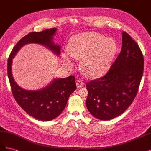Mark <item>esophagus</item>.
<instances>
[{
  "instance_id": "esophagus-1",
  "label": "esophagus",
  "mask_w": 151,
  "mask_h": 151,
  "mask_svg": "<svg viewBox=\"0 0 151 151\" xmlns=\"http://www.w3.org/2000/svg\"><path fill=\"white\" fill-rule=\"evenodd\" d=\"M76 85H77V88H81L83 86H84V82L82 81L81 79H77L76 81Z\"/></svg>"
}]
</instances>
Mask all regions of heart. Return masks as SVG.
<instances>
[{
    "instance_id": "b5f03b06",
    "label": "heart",
    "mask_w": 151,
    "mask_h": 151,
    "mask_svg": "<svg viewBox=\"0 0 151 151\" xmlns=\"http://www.w3.org/2000/svg\"><path fill=\"white\" fill-rule=\"evenodd\" d=\"M68 51L77 59H83L81 70L91 77H98L106 71L117 51L115 41L106 38L101 34L88 32L71 38L68 43ZM63 62L72 66L71 59L63 56Z\"/></svg>"
}]
</instances>
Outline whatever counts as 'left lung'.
I'll return each mask as SVG.
<instances>
[{"label":"left lung","mask_w":151,"mask_h":151,"mask_svg":"<svg viewBox=\"0 0 151 151\" xmlns=\"http://www.w3.org/2000/svg\"><path fill=\"white\" fill-rule=\"evenodd\" d=\"M144 57L127 32L122 33V46L108 72L86 83V105L95 118L109 120L124 112L133 102L143 75Z\"/></svg>","instance_id":"left-lung-1"}]
</instances>
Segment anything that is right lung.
<instances>
[{
    "label": "right lung",
    "mask_w": 151,
    "mask_h": 151,
    "mask_svg": "<svg viewBox=\"0 0 151 151\" xmlns=\"http://www.w3.org/2000/svg\"><path fill=\"white\" fill-rule=\"evenodd\" d=\"M56 31V28H51L26 35L13 48L7 61L8 77L16 101L29 115L42 121L52 120L60 115L70 95L77 89L75 77L70 76L66 78L54 79L46 88L39 91L25 90L21 88L14 80L11 65L12 58L18 50L24 45L31 43L44 45L59 55L60 47L52 42Z\"/></svg>",
    "instance_id": "right-lung-1"
}]
</instances>
